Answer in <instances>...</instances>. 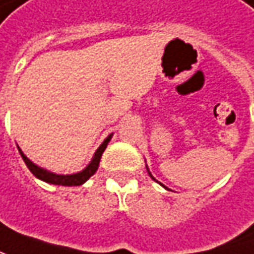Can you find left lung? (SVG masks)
I'll return each mask as SVG.
<instances>
[{
	"label": "left lung",
	"instance_id": "1",
	"mask_svg": "<svg viewBox=\"0 0 254 254\" xmlns=\"http://www.w3.org/2000/svg\"><path fill=\"white\" fill-rule=\"evenodd\" d=\"M148 172H149V171H148ZM149 175H151V172H149ZM151 177H152V175H151ZM152 178H154V177H152Z\"/></svg>",
	"mask_w": 254,
	"mask_h": 254
}]
</instances>
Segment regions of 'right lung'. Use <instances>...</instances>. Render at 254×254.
Here are the masks:
<instances>
[{
	"mask_svg": "<svg viewBox=\"0 0 254 254\" xmlns=\"http://www.w3.org/2000/svg\"><path fill=\"white\" fill-rule=\"evenodd\" d=\"M111 138H112V135H109V136L103 141V143L97 148L96 154H95V157L92 159V162H90L82 172L71 174V175H57V174L46 171V170L37 167L36 164H33L28 158L24 155L23 151H21L20 148H18V151H20V154H21V158L24 159L25 165L28 167V170L33 172V175H36L40 180H43V181H46V183H50V184H56V186H82L83 183H86V181L97 171V167H99V162H100L102 154H103V151L106 149L108 142L111 141Z\"/></svg>",
	"mask_w": 254,
	"mask_h": 254,
	"instance_id": "add662e5",
	"label": "right lung"
}]
</instances>
